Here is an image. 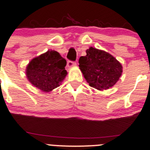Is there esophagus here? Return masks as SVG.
Here are the masks:
<instances>
[{
	"instance_id": "34e87169",
	"label": "esophagus",
	"mask_w": 150,
	"mask_h": 150,
	"mask_svg": "<svg viewBox=\"0 0 150 150\" xmlns=\"http://www.w3.org/2000/svg\"><path fill=\"white\" fill-rule=\"evenodd\" d=\"M76 65V63L74 62V61H69L67 62V66L69 68H71V67H73V66H74Z\"/></svg>"
}]
</instances>
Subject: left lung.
I'll list each match as a JSON object with an SVG mask.
<instances>
[{
  "mask_svg": "<svg viewBox=\"0 0 150 150\" xmlns=\"http://www.w3.org/2000/svg\"><path fill=\"white\" fill-rule=\"evenodd\" d=\"M85 56H81L79 66L89 86L99 90L115 85L123 71L119 61L104 50L90 47Z\"/></svg>",
  "mask_w": 150,
  "mask_h": 150,
  "instance_id": "left-lung-1",
  "label": "left lung"
}]
</instances>
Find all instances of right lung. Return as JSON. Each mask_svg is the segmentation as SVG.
<instances>
[{
    "label": "right lung",
    "mask_w": 150,
    "mask_h": 150,
    "mask_svg": "<svg viewBox=\"0 0 150 150\" xmlns=\"http://www.w3.org/2000/svg\"><path fill=\"white\" fill-rule=\"evenodd\" d=\"M66 61L59 52L47 50L27 65L26 75L29 82L42 92H48L61 84L67 75Z\"/></svg>",
    "instance_id": "right-lung-1"
}]
</instances>
